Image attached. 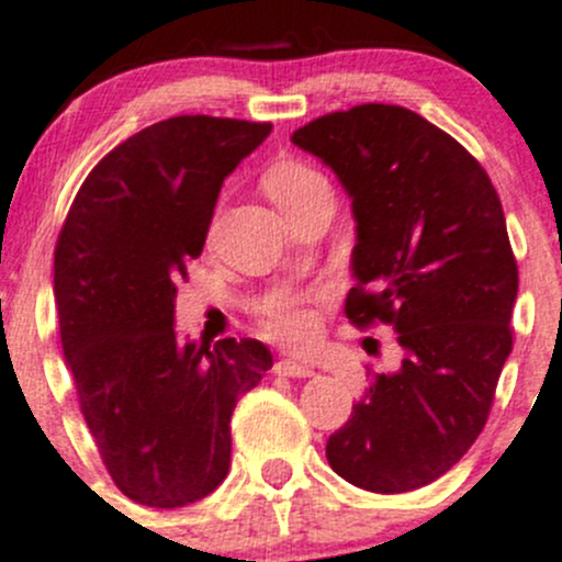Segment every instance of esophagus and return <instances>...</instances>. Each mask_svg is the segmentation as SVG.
<instances>
[{"label": "esophagus", "instance_id": "1", "mask_svg": "<svg viewBox=\"0 0 562 562\" xmlns=\"http://www.w3.org/2000/svg\"><path fill=\"white\" fill-rule=\"evenodd\" d=\"M274 373L291 375V379H310V375H315V368L307 362H296V359H280L274 364Z\"/></svg>", "mask_w": 562, "mask_h": 562}]
</instances>
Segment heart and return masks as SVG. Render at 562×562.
<instances>
[{
	"label": "heart",
	"mask_w": 562,
	"mask_h": 562,
	"mask_svg": "<svg viewBox=\"0 0 562 562\" xmlns=\"http://www.w3.org/2000/svg\"><path fill=\"white\" fill-rule=\"evenodd\" d=\"M324 178L315 170H310L307 165H299V161H280L269 170L266 176V192L271 194L274 203L282 200H291L296 194L307 192L310 187L321 183ZM266 324L274 331L280 340L285 342H304L313 337L315 331V313L310 304L299 302V299H277L266 307Z\"/></svg>",
	"instance_id": "heart-1"
}]
</instances>
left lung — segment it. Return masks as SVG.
I'll return each instance as SVG.
<instances>
[{
  "label": "left lung",
  "mask_w": 562,
  "mask_h": 562,
  "mask_svg": "<svg viewBox=\"0 0 562 562\" xmlns=\"http://www.w3.org/2000/svg\"><path fill=\"white\" fill-rule=\"evenodd\" d=\"M351 198V324L397 331L401 368L375 373L326 442L353 486H428L472 448L514 346L519 271L486 170L426 117L362 103L293 131Z\"/></svg>",
  "instance_id": "obj_1"
}]
</instances>
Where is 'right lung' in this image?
Segmentation results:
<instances>
[{
	"label": "right lung",
	"instance_id": "obj_1",
	"mask_svg": "<svg viewBox=\"0 0 562 562\" xmlns=\"http://www.w3.org/2000/svg\"><path fill=\"white\" fill-rule=\"evenodd\" d=\"M271 123L181 114L103 156L54 249V304L81 414L114 486L148 508L209 497L231 470L236 401L274 364L260 340H178L176 282L225 178Z\"/></svg>",
	"mask_w": 562,
	"mask_h": 562
}]
</instances>
